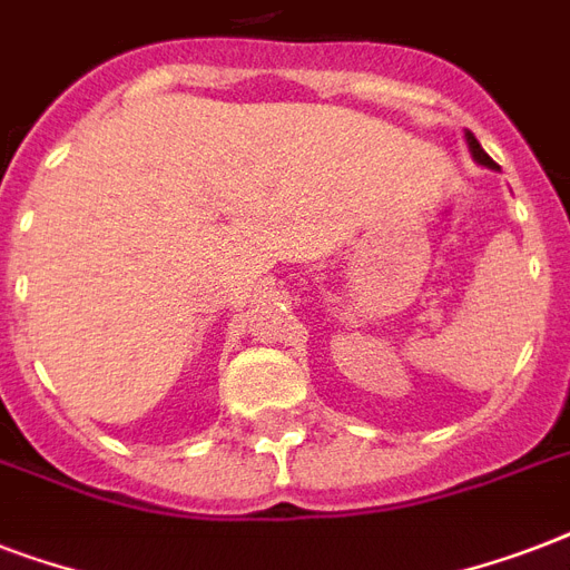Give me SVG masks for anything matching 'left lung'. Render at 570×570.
Listing matches in <instances>:
<instances>
[{"mask_svg":"<svg viewBox=\"0 0 570 570\" xmlns=\"http://www.w3.org/2000/svg\"><path fill=\"white\" fill-rule=\"evenodd\" d=\"M464 141H468L470 156H473V159H476L479 165H485V168H491V171H497V168H500V165H497L494 159H491V156H488L485 150H482V145H479L476 136H473V132H464Z\"/></svg>","mask_w":570,"mask_h":570,"instance_id":"left-lung-1","label":"left lung"}]
</instances>
